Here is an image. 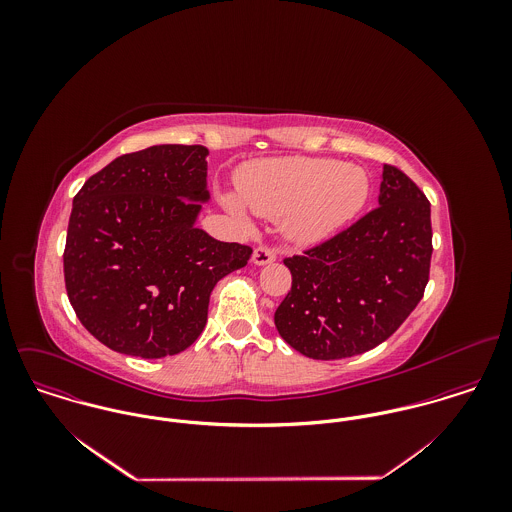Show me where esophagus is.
<instances>
[{"mask_svg": "<svg viewBox=\"0 0 512 512\" xmlns=\"http://www.w3.org/2000/svg\"><path fill=\"white\" fill-rule=\"evenodd\" d=\"M276 258H278V254H276V250L270 248V246H258V248L254 250V254H252V262H254L256 266L272 264Z\"/></svg>", "mask_w": 512, "mask_h": 512, "instance_id": "obj_1", "label": "esophagus"}]
</instances>
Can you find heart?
Instances as JSON below:
<instances>
[{"label":"heart","instance_id":"heart-1","mask_svg":"<svg viewBox=\"0 0 512 512\" xmlns=\"http://www.w3.org/2000/svg\"><path fill=\"white\" fill-rule=\"evenodd\" d=\"M244 205L262 217H284L293 240L311 244L325 240L355 219L368 199V177L359 167L321 157L264 159L236 175ZM222 205L238 219V199L222 195Z\"/></svg>","mask_w":512,"mask_h":512}]
</instances>
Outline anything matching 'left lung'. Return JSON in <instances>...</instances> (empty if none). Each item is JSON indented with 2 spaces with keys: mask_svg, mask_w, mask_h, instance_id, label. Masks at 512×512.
<instances>
[{
  "mask_svg": "<svg viewBox=\"0 0 512 512\" xmlns=\"http://www.w3.org/2000/svg\"><path fill=\"white\" fill-rule=\"evenodd\" d=\"M378 205L284 260L292 290L276 309V329L309 359L335 361L374 349L424 297L434 250L430 201L406 173L384 165Z\"/></svg>",
  "mask_w": 512,
  "mask_h": 512,
  "instance_id": "obj_1",
  "label": "left lung"
}]
</instances>
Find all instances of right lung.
<instances>
[{
	"instance_id": "right-lung-1",
	"label": "right lung",
	"mask_w": 512,
	"mask_h": 512,
	"mask_svg": "<svg viewBox=\"0 0 512 512\" xmlns=\"http://www.w3.org/2000/svg\"><path fill=\"white\" fill-rule=\"evenodd\" d=\"M205 146H151L116 157L73 201L63 254L76 317L116 353L161 359L191 347L220 278L252 248L195 222L209 201Z\"/></svg>"
}]
</instances>
